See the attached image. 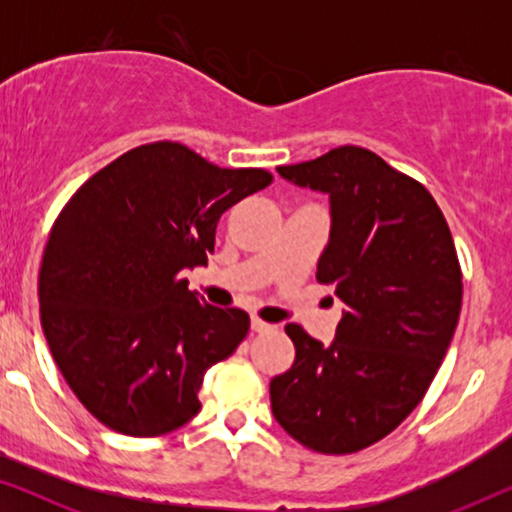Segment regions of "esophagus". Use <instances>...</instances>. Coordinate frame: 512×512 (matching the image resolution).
<instances>
[{
  "label": "esophagus",
  "mask_w": 512,
  "mask_h": 512,
  "mask_svg": "<svg viewBox=\"0 0 512 512\" xmlns=\"http://www.w3.org/2000/svg\"><path fill=\"white\" fill-rule=\"evenodd\" d=\"M272 328H275V326L268 324V321H263V319H258V317L251 319V331H254V333H270Z\"/></svg>",
  "instance_id": "esophagus-1"
}]
</instances>
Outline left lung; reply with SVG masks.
Returning a JSON list of instances; mask_svg holds the SVG:
<instances>
[{"instance_id":"8db88e82","label":"left lung","mask_w":512,"mask_h":512,"mask_svg":"<svg viewBox=\"0 0 512 512\" xmlns=\"http://www.w3.org/2000/svg\"><path fill=\"white\" fill-rule=\"evenodd\" d=\"M277 172L331 195V242L317 282L347 305L324 347L284 328L296 361L272 377L282 429L321 454H354L389 436L417 408L450 347L461 312V265L424 184L361 146Z\"/></svg>"}]
</instances>
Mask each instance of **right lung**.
<instances>
[{
  "instance_id": "obj_1",
  "label": "right lung",
  "mask_w": 512,
  "mask_h": 512,
  "mask_svg": "<svg viewBox=\"0 0 512 512\" xmlns=\"http://www.w3.org/2000/svg\"><path fill=\"white\" fill-rule=\"evenodd\" d=\"M272 184L261 167L212 165L179 142L125 151L76 188L41 258L39 314L62 377L125 436H163L200 410L209 366L249 333V314L188 291L221 214Z\"/></svg>"
}]
</instances>
